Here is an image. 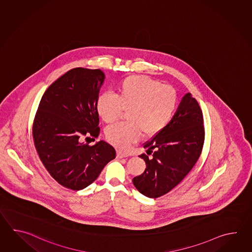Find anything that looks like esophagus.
Masks as SVG:
<instances>
[{"label":"esophagus","mask_w":252,"mask_h":252,"mask_svg":"<svg viewBox=\"0 0 252 252\" xmlns=\"http://www.w3.org/2000/svg\"><path fill=\"white\" fill-rule=\"evenodd\" d=\"M117 158H127V157H128V154L127 153H124V152H122V151H120V150H118L117 151Z\"/></svg>","instance_id":"esophagus-1"}]
</instances>
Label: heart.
Here are the masks:
<instances>
[{
	"mask_svg": "<svg viewBox=\"0 0 252 252\" xmlns=\"http://www.w3.org/2000/svg\"><path fill=\"white\" fill-rule=\"evenodd\" d=\"M115 95H100L96 112L107 124L117 122L128 112L127 124H116L106 130L109 142L121 150L137 142L143 132L149 137L161 132L173 118L178 101L172 86L143 75L125 77L116 86Z\"/></svg>",
	"mask_w": 252,
	"mask_h": 252,
	"instance_id": "1",
	"label": "heart"
}]
</instances>
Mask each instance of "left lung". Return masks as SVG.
Masks as SVG:
<instances>
[{
  "mask_svg": "<svg viewBox=\"0 0 252 252\" xmlns=\"http://www.w3.org/2000/svg\"><path fill=\"white\" fill-rule=\"evenodd\" d=\"M204 118L197 101L188 93L183 97L170 123L161 132L145 142V171L132 179L139 193L158 198L182 181L202 153Z\"/></svg>",
  "mask_w": 252,
  "mask_h": 252,
  "instance_id": "obj_1",
  "label": "left lung"
}]
</instances>
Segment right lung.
Returning a JSON list of instances; mask_svg holds the SVG:
<instances>
[{"label": "right lung", "mask_w": 252, "mask_h": 252, "mask_svg": "<svg viewBox=\"0 0 252 252\" xmlns=\"http://www.w3.org/2000/svg\"><path fill=\"white\" fill-rule=\"evenodd\" d=\"M104 74L76 67L55 81L44 93L33 123L34 145L50 176L64 188L82 190L99 177L116 157L113 146H93L81 137L100 133L96 102Z\"/></svg>", "instance_id": "add662e5"}]
</instances>
